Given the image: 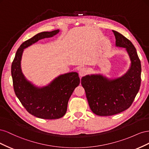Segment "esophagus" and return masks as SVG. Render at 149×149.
<instances>
[{"label":"esophagus","mask_w":149,"mask_h":149,"mask_svg":"<svg viewBox=\"0 0 149 149\" xmlns=\"http://www.w3.org/2000/svg\"><path fill=\"white\" fill-rule=\"evenodd\" d=\"M78 73H79V75L80 77H82V76H84L87 74L88 70H86V68H82L79 69Z\"/></svg>","instance_id":"esophagus-1"}]
</instances>
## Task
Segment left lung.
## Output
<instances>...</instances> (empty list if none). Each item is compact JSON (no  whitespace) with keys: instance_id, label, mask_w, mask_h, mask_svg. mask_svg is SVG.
<instances>
[{"instance_id":"8db88e82","label":"left lung","mask_w":149,"mask_h":149,"mask_svg":"<svg viewBox=\"0 0 149 149\" xmlns=\"http://www.w3.org/2000/svg\"><path fill=\"white\" fill-rule=\"evenodd\" d=\"M116 46L125 48L130 66L120 77L111 79L101 74L86 75L81 78L90 109L100 116H112L131 106L141 82V65L132 42L114 30Z\"/></svg>"}]
</instances>
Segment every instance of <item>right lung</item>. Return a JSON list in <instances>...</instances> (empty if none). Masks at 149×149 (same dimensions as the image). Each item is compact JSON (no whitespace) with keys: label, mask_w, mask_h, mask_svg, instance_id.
<instances>
[{"label":"right lung","mask_w":149,"mask_h":149,"mask_svg":"<svg viewBox=\"0 0 149 149\" xmlns=\"http://www.w3.org/2000/svg\"><path fill=\"white\" fill-rule=\"evenodd\" d=\"M60 30L43 31L22 43L15 54L11 74L17 97L30 114L45 119H60L67 111L68 102L74 89L80 83L76 72L60 74L48 85L38 87L26 79L22 73L21 60L24 49L45 38H50Z\"/></svg>","instance_id":"1"}]
</instances>
